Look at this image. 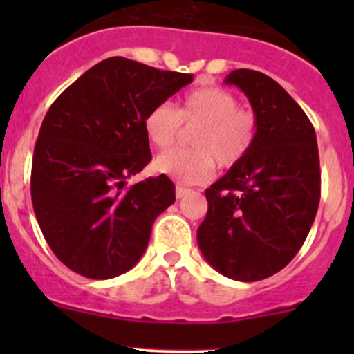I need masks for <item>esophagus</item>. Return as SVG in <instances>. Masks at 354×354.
I'll use <instances>...</instances> for the list:
<instances>
[{
  "instance_id": "1",
  "label": "esophagus",
  "mask_w": 354,
  "mask_h": 354,
  "mask_svg": "<svg viewBox=\"0 0 354 354\" xmlns=\"http://www.w3.org/2000/svg\"><path fill=\"white\" fill-rule=\"evenodd\" d=\"M188 193H189V189L185 188V186H176V198H178V200H180V198H183V196H186Z\"/></svg>"
}]
</instances>
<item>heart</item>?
Returning <instances> with one entry per match:
<instances>
[{"label": "heart", "instance_id": "obj_1", "mask_svg": "<svg viewBox=\"0 0 354 354\" xmlns=\"http://www.w3.org/2000/svg\"><path fill=\"white\" fill-rule=\"evenodd\" d=\"M198 126L191 145L196 149H171L154 160V169L183 185L208 181L219 166L239 163L254 143L256 118L250 109L238 108V100L228 89L198 88L183 96L178 108L161 103L145 116V133L158 149L174 145L181 131Z\"/></svg>", "mask_w": 354, "mask_h": 354}]
</instances>
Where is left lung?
Segmentation results:
<instances>
[{"instance_id": "1", "label": "left lung", "mask_w": 354, "mask_h": 354, "mask_svg": "<svg viewBox=\"0 0 354 354\" xmlns=\"http://www.w3.org/2000/svg\"><path fill=\"white\" fill-rule=\"evenodd\" d=\"M225 83L250 100L256 136L246 156L205 191L198 246L226 278L259 281L281 271L310 233L321 191L318 145L303 109L270 76L234 70Z\"/></svg>"}]
</instances>
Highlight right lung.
<instances>
[{"label":"right lung","mask_w":354,"mask_h":354,"mask_svg":"<svg viewBox=\"0 0 354 354\" xmlns=\"http://www.w3.org/2000/svg\"><path fill=\"white\" fill-rule=\"evenodd\" d=\"M193 81L115 56L81 75L44 116L35 146L31 200L63 265L109 279L140 261L154 219L171 206L168 176L126 188L151 161L145 116Z\"/></svg>","instance_id":"obj_1"}]
</instances>
